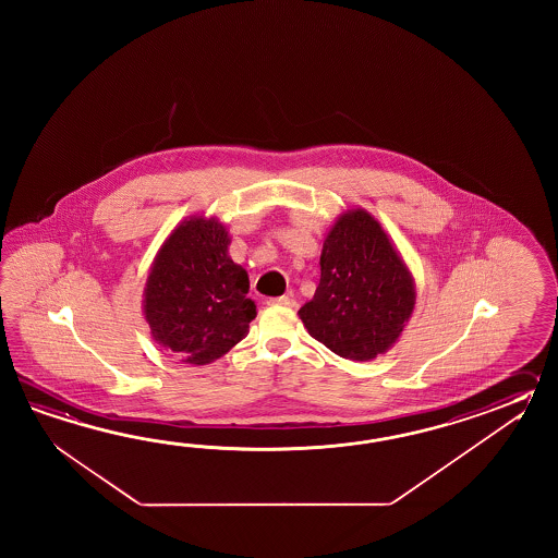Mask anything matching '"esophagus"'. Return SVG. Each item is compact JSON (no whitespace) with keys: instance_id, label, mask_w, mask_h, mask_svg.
I'll return each instance as SVG.
<instances>
[{"instance_id":"1","label":"esophagus","mask_w":558,"mask_h":558,"mask_svg":"<svg viewBox=\"0 0 558 558\" xmlns=\"http://www.w3.org/2000/svg\"><path fill=\"white\" fill-rule=\"evenodd\" d=\"M269 305H281V307H296V301L293 296H275L269 299Z\"/></svg>"}]
</instances>
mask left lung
<instances>
[{
  "label": "left lung",
  "mask_w": 558,
  "mask_h": 558,
  "mask_svg": "<svg viewBox=\"0 0 558 558\" xmlns=\"http://www.w3.org/2000/svg\"><path fill=\"white\" fill-rule=\"evenodd\" d=\"M415 301V279L392 239L367 209L355 207L329 227L319 287L299 317L335 355L371 361L399 341Z\"/></svg>",
  "instance_id": "1"
}]
</instances>
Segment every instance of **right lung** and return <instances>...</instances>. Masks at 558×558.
<instances>
[{"label":"right lung","instance_id":"obj_1","mask_svg":"<svg viewBox=\"0 0 558 558\" xmlns=\"http://www.w3.org/2000/svg\"><path fill=\"white\" fill-rule=\"evenodd\" d=\"M231 235L217 217L183 219L157 251L143 289L155 343L181 363L209 365L250 332L257 315L250 275L229 257Z\"/></svg>","mask_w":558,"mask_h":558}]
</instances>
